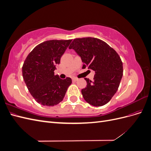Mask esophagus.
Masks as SVG:
<instances>
[{"mask_svg": "<svg viewBox=\"0 0 151 151\" xmlns=\"http://www.w3.org/2000/svg\"><path fill=\"white\" fill-rule=\"evenodd\" d=\"M77 80H78V79L76 78V77H74V78H72V81H74V82H76Z\"/></svg>", "mask_w": 151, "mask_h": 151, "instance_id": "obj_1", "label": "esophagus"}]
</instances>
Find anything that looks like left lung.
I'll use <instances>...</instances> for the list:
<instances>
[{
	"mask_svg": "<svg viewBox=\"0 0 151 151\" xmlns=\"http://www.w3.org/2000/svg\"><path fill=\"white\" fill-rule=\"evenodd\" d=\"M81 57L83 68L95 71L92 82L85 78L87 86L81 90L86 102L101 106L110 101L119 87L123 63L115 50L103 40L91 37L76 38L68 47Z\"/></svg>",
	"mask_w": 151,
	"mask_h": 151,
	"instance_id": "obj_1",
	"label": "left lung"
}]
</instances>
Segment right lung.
<instances>
[{
	"mask_svg": "<svg viewBox=\"0 0 151 151\" xmlns=\"http://www.w3.org/2000/svg\"><path fill=\"white\" fill-rule=\"evenodd\" d=\"M72 40H52L38 45L28 54L22 67V77L29 93L38 103L53 106L64 98L72 79L54 74L56 65Z\"/></svg>",
	"mask_w": 151,
	"mask_h": 151,
	"instance_id": "add662e5",
	"label": "right lung"
}]
</instances>
